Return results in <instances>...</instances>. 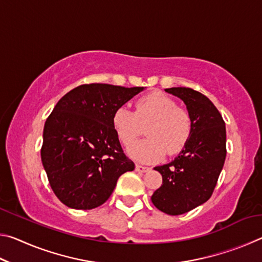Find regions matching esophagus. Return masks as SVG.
Wrapping results in <instances>:
<instances>
[{"label": "esophagus", "mask_w": 262, "mask_h": 262, "mask_svg": "<svg viewBox=\"0 0 262 262\" xmlns=\"http://www.w3.org/2000/svg\"><path fill=\"white\" fill-rule=\"evenodd\" d=\"M135 170H136L137 172H148V171H150V167H148V166H143V165H140V164H136Z\"/></svg>", "instance_id": "obj_1"}]
</instances>
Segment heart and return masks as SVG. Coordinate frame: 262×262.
<instances>
[{"mask_svg":"<svg viewBox=\"0 0 262 262\" xmlns=\"http://www.w3.org/2000/svg\"><path fill=\"white\" fill-rule=\"evenodd\" d=\"M115 134L123 145H130L147 126V139L133 144L128 150L139 162L155 163L167 154L181 152L192 135L193 121L186 108L161 92H152L136 100L135 112L126 106L114 111L112 117Z\"/></svg>","mask_w":262,"mask_h":262,"instance_id":"heart-1","label":"heart"}]
</instances>
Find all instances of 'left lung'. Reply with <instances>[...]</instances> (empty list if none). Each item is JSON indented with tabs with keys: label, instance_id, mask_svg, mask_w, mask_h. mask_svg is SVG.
<instances>
[{
	"label": "left lung",
	"instance_id": "1",
	"mask_svg": "<svg viewBox=\"0 0 262 262\" xmlns=\"http://www.w3.org/2000/svg\"><path fill=\"white\" fill-rule=\"evenodd\" d=\"M184 101L192 117L188 143L174 161L156 166L163 184L151 196L167 215H181L208 201L216 187L227 156V130L219 110L201 92L190 88L165 89Z\"/></svg>",
	"mask_w": 262,
	"mask_h": 262
}]
</instances>
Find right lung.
<instances>
[{
    "label": "right lung",
    "mask_w": 262,
    "mask_h": 262,
    "mask_svg": "<svg viewBox=\"0 0 262 262\" xmlns=\"http://www.w3.org/2000/svg\"><path fill=\"white\" fill-rule=\"evenodd\" d=\"M143 89L83 84L57 101L43 128L41 161L63 205L83 210L99 207L111 196L119 177L134 170L112 117Z\"/></svg>",
    "instance_id": "obj_1"
}]
</instances>
